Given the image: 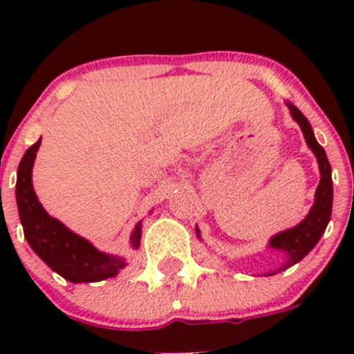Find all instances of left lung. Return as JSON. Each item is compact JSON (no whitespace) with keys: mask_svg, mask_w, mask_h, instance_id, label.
Wrapping results in <instances>:
<instances>
[{"mask_svg":"<svg viewBox=\"0 0 354 354\" xmlns=\"http://www.w3.org/2000/svg\"><path fill=\"white\" fill-rule=\"evenodd\" d=\"M289 111H291V116L296 123L301 127L303 137H305L306 144L312 149V152L317 157V162H319L320 169V183L317 187L315 192V203L310 209L308 216L298 224V226L291 227V230L281 231L276 236L270 238L269 246L270 248L281 250V252L286 253V259H284L283 266L277 269V272L281 270H286L295 263H298L310 250L319 243L320 236L326 231L327 224L330 221L332 214V174H330V164L327 159L326 151H324L322 145L315 140V135H313L312 127H310L308 120L303 116V113L296 106H292L291 102H286ZM197 236H200V231L197 227ZM276 270L269 272V276L277 274Z\"/></svg>","mask_w":354,"mask_h":354,"instance_id":"8db88e82","label":"left lung"}]
</instances>
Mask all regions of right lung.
<instances>
[{
  "label": "right lung",
  "mask_w": 354,
  "mask_h": 354,
  "mask_svg": "<svg viewBox=\"0 0 354 354\" xmlns=\"http://www.w3.org/2000/svg\"><path fill=\"white\" fill-rule=\"evenodd\" d=\"M41 140L27 149L17 171V205L20 223L30 248L70 283H97L116 276L127 266L124 259L99 252L91 241L70 231L65 224L49 216L32 187V167ZM142 223L135 226L130 241L138 248Z\"/></svg>",
  "instance_id": "obj_1"
}]
</instances>
